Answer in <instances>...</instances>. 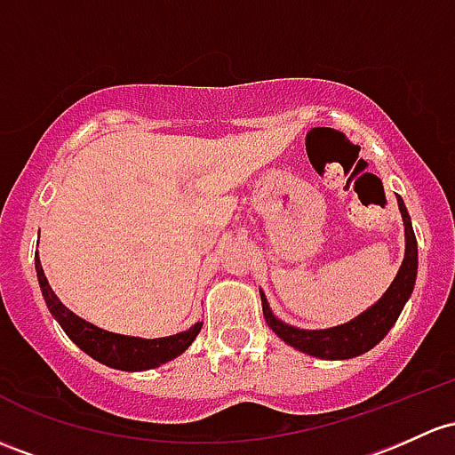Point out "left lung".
Returning <instances> with one entry per match:
<instances>
[{
  "instance_id": "8db88e82",
  "label": "left lung",
  "mask_w": 455,
  "mask_h": 455,
  "mask_svg": "<svg viewBox=\"0 0 455 455\" xmlns=\"http://www.w3.org/2000/svg\"><path fill=\"white\" fill-rule=\"evenodd\" d=\"M396 204H399L401 218H403L405 228V255L401 261L399 272H396L395 281L390 288L384 291L375 305L355 315L348 323L338 324V327L329 329H299L291 324L283 323L276 318L275 312L270 309L264 290H259L261 307H264V318L267 327L276 333L285 344L294 347L296 351L307 353L312 357L320 360H351V357L362 355V353L371 351L386 338L392 324L399 318L401 309L408 303L412 296L414 283H417V270H419V251H417V237H414L412 220H410L408 209H405L401 196H396Z\"/></svg>"
}]
</instances>
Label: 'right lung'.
<instances>
[{
	"label": "right lung",
	"mask_w": 455,
	"mask_h": 455,
	"mask_svg": "<svg viewBox=\"0 0 455 455\" xmlns=\"http://www.w3.org/2000/svg\"><path fill=\"white\" fill-rule=\"evenodd\" d=\"M35 266L38 285H41L43 299H45L50 314L59 320V324L63 327L67 336L78 344L87 355L93 357L95 362H100V364L131 372L150 371V368L165 364V362L174 360L180 353L188 351L191 342L200 333V327H203V323H196L189 329H185V331L174 333V336L152 338V340L107 331V329H100L95 324L87 323V320L76 315L69 307H65L60 303L59 296L54 294V290L47 283L41 259H38V252L35 255Z\"/></svg>",
	"instance_id": "right-lung-1"
}]
</instances>
